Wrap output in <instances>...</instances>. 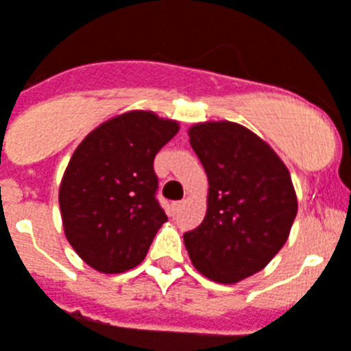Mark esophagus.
<instances>
[{"label": "esophagus", "mask_w": 351, "mask_h": 351, "mask_svg": "<svg viewBox=\"0 0 351 351\" xmlns=\"http://www.w3.org/2000/svg\"><path fill=\"white\" fill-rule=\"evenodd\" d=\"M181 206H183V201H173L172 205H170V208H172V213L176 214L179 213V208H181Z\"/></svg>", "instance_id": "1"}]
</instances>
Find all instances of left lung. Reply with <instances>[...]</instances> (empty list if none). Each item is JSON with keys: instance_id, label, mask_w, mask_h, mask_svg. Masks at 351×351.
<instances>
[{"instance_id": "obj_1", "label": "left lung", "mask_w": 351, "mask_h": 351, "mask_svg": "<svg viewBox=\"0 0 351 351\" xmlns=\"http://www.w3.org/2000/svg\"><path fill=\"white\" fill-rule=\"evenodd\" d=\"M208 178L206 216L184 234L194 267L219 284L262 271L287 241L297 216L289 170L256 133L229 121L189 130Z\"/></svg>"}]
</instances>
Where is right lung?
I'll return each mask as SVG.
<instances>
[{
	"label": "right lung",
	"mask_w": 351,
	"mask_h": 351,
	"mask_svg": "<svg viewBox=\"0 0 351 351\" xmlns=\"http://www.w3.org/2000/svg\"><path fill=\"white\" fill-rule=\"evenodd\" d=\"M179 124L152 111H128L95 128L78 145L60 183L67 241L100 273L143 262L167 221L156 194L157 152Z\"/></svg>",
	"instance_id": "add662e5"
}]
</instances>
